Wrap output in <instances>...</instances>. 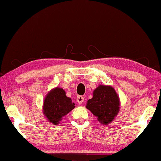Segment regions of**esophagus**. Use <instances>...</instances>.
Returning <instances> with one entry per match:
<instances>
[{
  "mask_svg": "<svg viewBox=\"0 0 161 161\" xmlns=\"http://www.w3.org/2000/svg\"><path fill=\"white\" fill-rule=\"evenodd\" d=\"M76 101L78 102L79 104H82V103L84 102V97L82 96H80L79 95L77 96V97H76Z\"/></svg>",
  "mask_w": 161,
  "mask_h": 161,
  "instance_id": "1",
  "label": "esophagus"
}]
</instances>
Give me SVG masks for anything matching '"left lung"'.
<instances>
[{"instance_id":"1","label":"left lung","mask_w":161,"mask_h":161,"mask_svg":"<svg viewBox=\"0 0 161 161\" xmlns=\"http://www.w3.org/2000/svg\"><path fill=\"white\" fill-rule=\"evenodd\" d=\"M86 108L97 117L100 123L108 125L119 113V97L111 86L99 85L93 92L92 98L87 101Z\"/></svg>"}]
</instances>
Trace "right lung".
<instances>
[{"label":"right lung","mask_w":161,"mask_h":161,"mask_svg":"<svg viewBox=\"0 0 161 161\" xmlns=\"http://www.w3.org/2000/svg\"><path fill=\"white\" fill-rule=\"evenodd\" d=\"M71 99L66 95L62 88L56 87L48 92L44 99L43 113L45 117L53 125H57L62 117L75 108Z\"/></svg>","instance_id":"right-lung-1"}]
</instances>
